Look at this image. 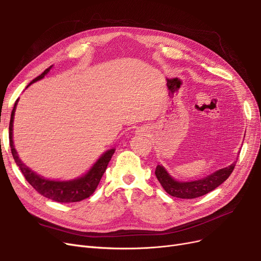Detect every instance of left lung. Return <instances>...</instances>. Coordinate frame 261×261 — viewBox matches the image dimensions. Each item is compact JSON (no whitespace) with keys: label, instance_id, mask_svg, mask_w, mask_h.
I'll return each mask as SVG.
<instances>
[{"label":"left lung","instance_id":"8db88e82","mask_svg":"<svg viewBox=\"0 0 261 261\" xmlns=\"http://www.w3.org/2000/svg\"><path fill=\"white\" fill-rule=\"evenodd\" d=\"M236 164L237 161L233 162L228 167L221 168L207 177L194 181H178L170 176L162 165L156 166L155 176L161 186L163 187L164 190L169 195L179 197V199H195V197L207 194L220 186L223 181H226L233 172V169H234Z\"/></svg>","mask_w":261,"mask_h":261}]
</instances>
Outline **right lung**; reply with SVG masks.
Masks as SVG:
<instances>
[{
    "mask_svg": "<svg viewBox=\"0 0 261 261\" xmlns=\"http://www.w3.org/2000/svg\"><path fill=\"white\" fill-rule=\"evenodd\" d=\"M53 66L47 68L44 72L32 80L30 84L37 82V81L43 79L45 74L49 72ZM28 85V86H29ZM18 99L16 100L13 111L11 114V121H10V146L12 150L13 158L16 162L17 166H19L21 173L23 174L25 180L28 181L35 190H37L41 195L47 197L55 202L59 203H72V202H80L87 197L91 196L95 190L97 186L99 185L100 179L106 172L107 166L109 164V162L114 153V149L108 150L107 152L97 160L96 163L93 165V167L88 170V172L77 179H73V180L69 181H57V180H49V179H45L41 177L40 175L35 174L32 169L27 167L22 162L20 161L19 156L17 154V151L14 147V141H13V122H14V115L15 110L17 106Z\"/></svg>",
    "mask_w": 261,
    "mask_h": 261,
    "instance_id": "1",
    "label": "right lung"
}]
</instances>
